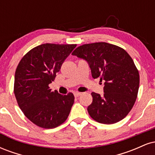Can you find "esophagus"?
<instances>
[{
    "mask_svg": "<svg viewBox=\"0 0 155 155\" xmlns=\"http://www.w3.org/2000/svg\"><path fill=\"white\" fill-rule=\"evenodd\" d=\"M80 95H81V92H75V93H74V96H75L76 97H78Z\"/></svg>",
    "mask_w": 155,
    "mask_h": 155,
    "instance_id": "obj_1",
    "label": "esophagus"
}]
</instances>
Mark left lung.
<instances>
[{"label":"left lung","mask_w":155,"mask_h":155,"mask_svg":"<svg viewBox=\"0 0 155 155\" xmlns=\"http://www.w3.org/2000/svg\"><path fill=\"white\" fill-rule=\"evenodd\" d=\"M72 54L87 61L94 79L105 81L104 96L91 93L90 116L107 124L123 120L134 106L140 81L139 73L128 53L118 46L96 42L79 46Z\"/></svg>","instance_id":"obj_1"}]
</instances>
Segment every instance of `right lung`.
Returning a JSON list of instances; mask_svg holds the SVG:
<instances>
[{
    "instance_id": "1",
    "label": "right lung",
    "mask_w": 155,
    "mask_h": 155,
    "mask_svg": "<svg viewBox=\"0 0 155 155\" xmlns=\"http://www.w3.org/2000/svg\"><path fill=\"white\" fill-rule=\"evenodd\" d=\"M76 44H44L21 59L15 76L14 92L19 107L33 124L42 128L58 127L67 120L74 102L71 92L62 95L49 84Z\"/></svg>"
}]
</instances>
